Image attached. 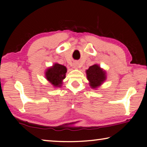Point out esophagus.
Here are the masks:
<instances>
[{"label": "esophagus", "instance_id": "34e87169", "mask_svg": "<svg viewBox=\"0 0 147 147\" xmlns=\"http://www.w3.org/2000/svg\"><path fill=\"white\" fill-rule=\"evenodd\" d=\"M74 68H78V65H77L76 63H74Z\"/></svg>", "mask_w": 147, "mask_h": 147}]
</instances>
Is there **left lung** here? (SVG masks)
I'll return each mask as SVG.
<instances>
[{"label":"left lung","mask_w":147,"mask_h":147,"mask_svg":"<svg viewBox=\"0 0 147 147\" xmlns=\"http://www.w3.org/2000/svg\"><path fill=\"white\" fill-rule=\"evenodd\" d=\"M87 77L92 88H96L106 80L105 73L97 65H93L86 71Z\"/></svg>","instance_id":"obj_1"}]
</instances>
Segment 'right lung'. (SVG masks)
Segmentation results:
<instances>
[{
  "mask_svg": "<svg viewBox=\"0 0 147 147\" xmlns=\"http://www.w3.org/2000/svg\"><path fill=\"white\" fill-rule=\"evenodd\" d=\"M67 69L62 65L56 63L46 72V78L54 86L61 85L62 80L65 78Z\"/></svg>",
  "mask_w": 147,
  "mask_h": 147,
  "instance_id": "add662e5",
  "label": "right lung"
}]
</instances>
